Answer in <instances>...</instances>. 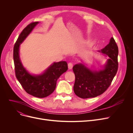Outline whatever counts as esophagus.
Here are the masks:
<instances>
[{
	"label": "esophagus",
	"mask_w": 133,
	"mask_h": 133,
	"mask_svg": "<svg viewBox=\"0 0 133 133\" xmlns=\"http://www.w3.org/2000/svg\"><path fill=\"white\" fill-rule=\"evenodd\" d=\"M68 67L69 69H71L73 68V64L71 62H69L68 64Z\"/></svg>",
	"instance_id": "34e87169"
}]
</instances>
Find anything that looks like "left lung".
I'll return each instance as SVG.
<instances>
[{
    "label": "left lung",
    "instance_id": "left-lung-1",
    "mask_svg": "<svg viewBox=\"0 0 133 133\" xmlns=\"http://www.w3.org/2000/svg\"><path fill=\"white\" fill-rule=\"evenodd\" d=\"M99 52L109 57L103 69L92 71L81 63L73 67L75 77L74 92L81 98L94 97L103 93L117 73L118 50L114 39L111 37L109 43Z\"/></svg>",
    "mask_w": 133,
    "mask_h": 133
}]
</instances>
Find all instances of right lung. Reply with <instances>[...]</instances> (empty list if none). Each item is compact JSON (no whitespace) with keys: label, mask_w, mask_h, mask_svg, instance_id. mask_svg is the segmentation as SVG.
Returning a JSON list of instances; mask_svg holds the SVG:
<instances>
[{"label":"right lung","mask_w":133,"mask_h":133,"mask_svg":"<svg viewBox=\"0 0 133 133\" xmlns=\"http://www.w3.org/2000/svg\"><path fill=\"white\" fill-rule=\"evenodd\" d=\"M39 22L28 25L18 37L13 47V60L16 78L24 89L33 96L43 98L51 94L55 89L57 81L68 69L66 61L54 62L42 74L32 75L23 67L19 58V46Z\"/></svg>","instance_id":"add662e5"}]
</instances>
